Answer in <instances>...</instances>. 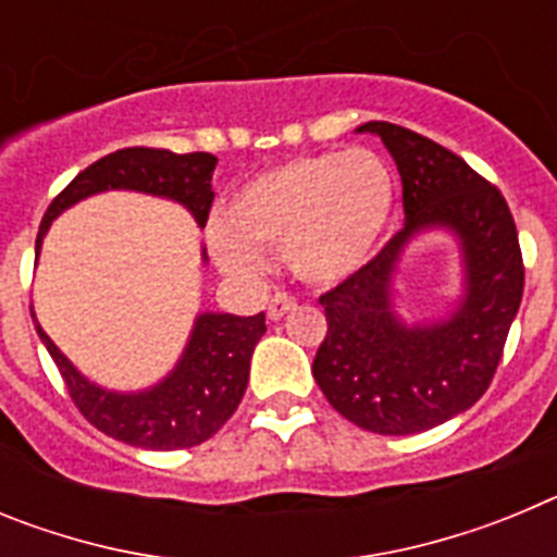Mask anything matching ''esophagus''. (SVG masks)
Returning <instances> with one entry per match:
<instances>
[{"label":"esophagus","mask_w":557,"mask_h":557,"mask_svg":"<svg viewBox=\"0 0 557 557\" xmlns=\"http://www.w3.org/2000/svg\"><path fill=\"white\" fill-rule=\"evenodd\" d=\"M295 307H298L295 295L275 293L273 298H270V304H268V318H270V321H278V318H284V314H287L289 309H295Z\"/></svg>","instance_id":"34e87169"}]
</instances>
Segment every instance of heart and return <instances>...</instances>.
Instances as JSON below:
<instances>
[{
	"label": "heart",
	"mask_w": 557,
	"mask_h": 557,
	"mask_svg": "<svg viewBox=\"0 0 557 557\" xmlns=\"http://www.w3.org/2000/svg\"><path fill=\"white\" fill-rule=\"evenodd\" d=\"M396 178L368 147L284 161L236 191L209 243L228 273H262L259 248L282 245L284 262L312 284L343 282L366 264L391 223Z\"/></svg>",
	"instance_id": "1"
}]
</instances>
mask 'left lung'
Returning a JSON list of instances; mask_svg holds the SVG:
<instances>
[{
    "mask_svg": "<svg viewBox=\"0 0 557 557\" xmlns=\"http://www.w3.org/2000/svg\"><path fill=\"white\" fill-rule=\"evenodd\" d=\"M401 175L405 228L318 301L329 332L312 376L329 405L379 435H416L469 410L499 368L524 293V262L508 200L460 156L391 122H366ZM461 239L467 298L449 322L407 330L392 314L389 278L418 230Z\"/></svg>",
    "mask_w": 557,
    "mask_h": 557,
    "instance_id": "left-lung-1",
    "label": "left lung"
}]
</instances>
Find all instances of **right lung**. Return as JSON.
Listing matches in <instances>:
<instances>
[{
  "instance_id": "1",
  "label": "right lung",
  "mask_w": 557,
  "mask_h": 557,
  "mask_svg": "<svg viewBox=\"0 0 557 557\" xmlns=\"http://www.w3.org/2000/svg\"><path fill=\"white\" fill-rule=\"evenodd\" d=\"M214 166H218V159L211 152L178 156L161 147H125V150L108 152L100 161L86 166L49 203L36 236V250H41L49 223L63 209L106 189H133L178 200L203 228L211 200H214V191H211ZM36 332L47 346L49 357L55 359L63 385L88 424L122 444L172 451L203 444L234 416L248 387L250 354L268 326H264V312L253 318L200 314L178 368L152 391L131 393V396L91 385L58 351L55 343L44 334L38 323Z\"/></svg>"
}]
</instances>
